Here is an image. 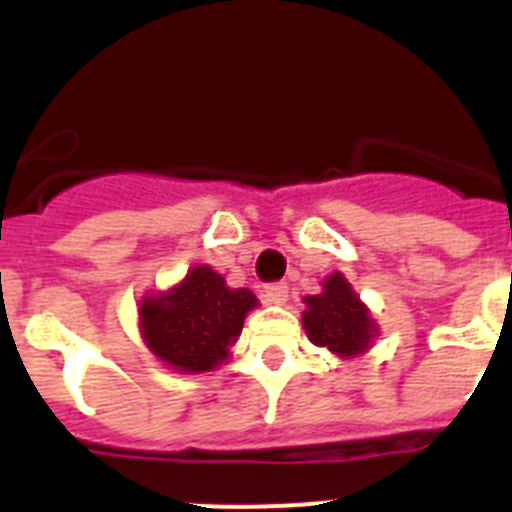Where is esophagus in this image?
Here are the masks:
<instances>
[{
	"instance_id": "esophagus-1",
	"label": "esophagus",
	"mask_w": 512,
	"mask_h": 512,
	"mask_svg": "<svg viewBox=\"0 0 512 512\" xmlns=\"http://www.w3.org/2000/svg\"><path fill=\"white\" fill-rule=\"evenodd\" d=\"M265 298L270 303H285L288 301V285L285 283H270V285H265Z\"/></svg>"
}]
</instances>
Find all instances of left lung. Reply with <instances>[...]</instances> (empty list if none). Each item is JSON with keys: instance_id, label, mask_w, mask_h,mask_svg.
<instances>
[{"instance_id": "1", "label": "left lung", "mask_w": 512, "mask_h": 512, "mask_svg": "<svg viewBox=\"0 0 512 512\" xmlns=\"http://www.w3.org/2000/svg\"><path fill=\"white\" fill-rule=\"evenodd\" d=\"M308 311H303V326L313 344L329 347L334 354L352 357L367 349L375 324L367 308L354 296L352 285L339 273L329 275L324 293L306 298Z\"/></svg>"}]
</instances>
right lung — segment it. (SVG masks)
Segmentation results:
<instances>
[{
  "label": "right lung",
  "instance_id": "1",
  "mask_svg": "<svg viewBox=\"0 0 512 512\" xmlns=\"http://www.w3.org/2000/svg\"><path fill=\"white\" fill-rule=\"evenodd\" d=\"M257 298L227 288L211 267H193L178 288L150 296L140 306L145 344L181 372H206L224 362Z\"/></svg>",
  "mask_w": 512,
  "mask_h": 512
}]
</instances>
